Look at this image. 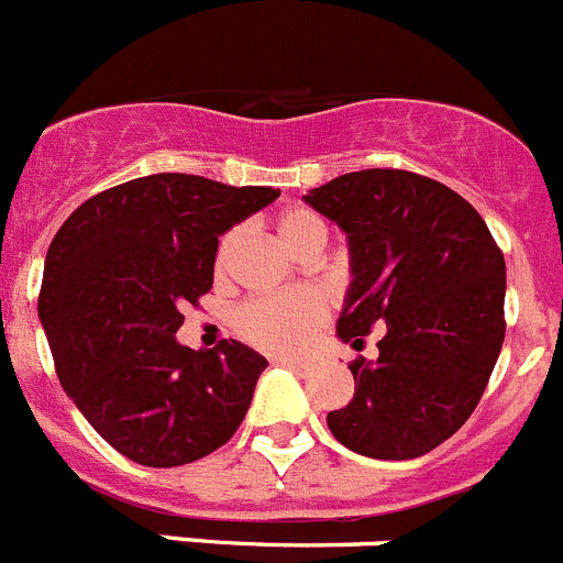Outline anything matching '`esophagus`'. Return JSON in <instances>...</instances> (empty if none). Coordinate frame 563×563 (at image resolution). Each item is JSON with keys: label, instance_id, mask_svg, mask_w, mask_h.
<instances>
[{"label": "esophagus", "instance_id": "1", "mask_svg": "<svg viewBox=\"0 0 563 563\" xmlns=\"http://www.w3.org/2000/svg\"><path fill=\"white\" fill-rule=\"evenodd\" d=\"M272 363H277V365H286V368H294V371H299V374H305V371L310 368V363H308V360H299V357H275V360H272Z\"/></svg>", "mask_w": 563, "mask_h": 563}]
</instances>
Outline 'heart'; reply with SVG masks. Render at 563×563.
Wrapping results in <instances>:
<instances>
[{
  "label": "heart",
  "instance_id": "obj_1",
  "mask_svg": "<svg viewBox=\"0 0 563 563\" xmlns=\"http://www.w3.org/2000/svg\"><path fill=\"white\" fill-rule=\"evenodd\" d=\"M277 233L291 253L302 250L305 244L327 242V225L316 211L305 206H294L277 217ZM242 231L231 228L220 236L214 253L217 272H225L231 255L236 250ZM327 305L313 291H283L253 297L233 310V330L250 341L253 346L266 352H294L302 346L316 327L324 321Z\"/></svg>",
  "mask_w": 563,
  "mask_h": 563
}]
</instances>
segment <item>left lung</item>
<instances>
[{"label":"left lung","mask_w":563,"mask_h":563,"mask_svg":"<svg viewBox=\"0 0 563 563\" xmlns=\"http://www.w3.org/2000/svg\"><path fill=\"white\" fill-rule=\"evenodd\" d=\"M349 236L352 288L338 335L354 398L327 415L338 443L371 460H415L473 415L506 335V261L487 222L434 178L393 167L346 173L305 195Z\"/></svg>","instance_id":"obj_1"}]
</instances>
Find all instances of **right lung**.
I'll use <instances>...</instances> for the list:
<instances>
[{
	"label": "right lung",
	"mask_w": 563,
	"mask_h": 563,
	"mask_svg": "<svg viewBox=\"0 0 563 563\" xmlns=\"http://www.w3.org/2000/svg\"><path fill=\"white\" fill-rule=\"evenodd\" d=\"M156 173L92 195L46 253L37 316L65 393L131 462L178 467L236 434L266 368L258 352L176 341L181 310L214 283L220 233L277 198Z\"/></svg>",
	"instance_id": "1"
}]
</instances>
